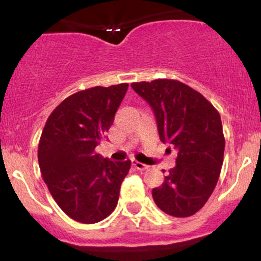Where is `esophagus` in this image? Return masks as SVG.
<instances>
[{"label":"esophagus","instance_id":"34e87169","mask_svg":"<svg viewBox=\"0 0 261 261\" xmlns=\"http://www.w3.org/2000/svg\"><path fill=\"white\" fill-rule=\"evenodd\" d=\"M131 164H133L134 168H136L137 170H146L148 168V166H146V164L141 163V162L136 161V160H133L131 161Z\"/></svg>","mask_w":261,"mask_h":261}]
</instances>
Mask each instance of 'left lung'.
<instances>
[{
  "label": "left lung",
  "instance_id": "left-lung-1",
  "mask_svg": "<svg viewBox=\"0 0 261 261\" xmlns=\"http://www.w3.org/2000/svg\"><path fill=\"white\" fill-rule=\"evenodd\" d=\"M131 87L153 109L162 142L178 149L176 166L152 190L155 205L170 216H193L211 196L222 168L220 113L201 93L180 81H143Z\"/></svg>",
  "mask_w": 261,
  "mask_h": 261
}]
</instances>
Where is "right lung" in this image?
Listing matches in <instances>:
<instances>
[{
    "label": "right lung",
    "instance_id": "add662e5",
    "mask_svg": "<svg viewBox=\"0 0 261 261\" xmlns=\"http://www.w3.org/2000/svg\"><path fill=\"white\" fill-rule=\"evenodd\" d=\"M127 83L92 87L62 100L47 118L38 147L41 175L59 207L81 223L109 216L131 162L95 153L124 99Z\"/></svg>",
    "mask_w": 261,
    "mask_h": 261
}]
</instances>
